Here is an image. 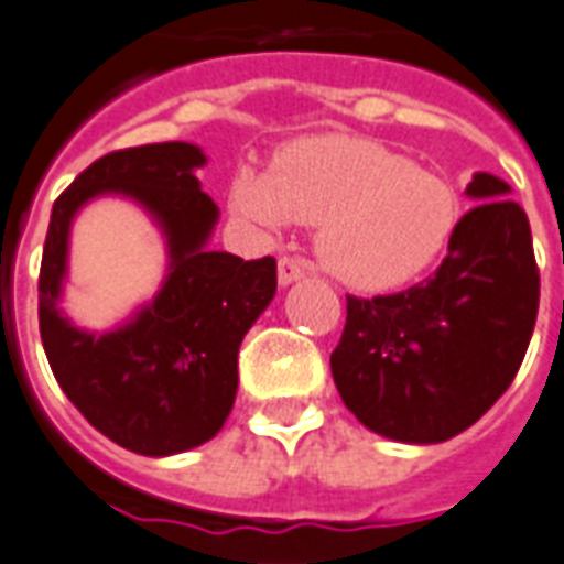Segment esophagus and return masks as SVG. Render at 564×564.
<instances>
[{
  "label": "esophagus",
  "mask_w": 564,
  "mask_h": 564,
  "mask_svg": "<svg viewBox=\"0 0 564 564\" xmlns=\"http://www.w3.org/2000/svg\"><path fill=\"white\" fill-rule=\"evenodd\" d=\"M306 276V270H303V264L300 261H294V258H279V285L288 288L294 285V282H300V279Z\"/></svg>",
  "instance_id": "esophagus-1"
}]
</instances>
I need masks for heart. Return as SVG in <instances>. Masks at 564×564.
<instances>
[{
	"label": "heart",
	"mask_w": 564,
	"mask_h": 564,
	"mask_svg": "<svg viewBox=\"0 0 564 564\" xmlns=\"http://www.w3.org/2000/svg\"><path fill=\"white\" fill-rule=\"evenodd\" d=\"M228 207L243 223L321 226L317 258L354 291H392L434 264L460 219L446 177L413 166L389 148L354 137L291 142L267 172L240 169Z\"/></svg>",
	"instance_id": "heart-1"
}]
</instances>
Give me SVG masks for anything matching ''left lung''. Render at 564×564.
<instances>
[{
    "mask_svg": "<svg viewBox=\"0 0 564 564\" xmlns=\"http://www.w3.org/2000/svg\"><path fill=\"white\" fill-rule=\"evenodd\" d=\"M511 186L476 172L437 273L389 297H347L329 357L354 416L398 443H443L485 416L518 375L539 315L529 219Z\"/></svg>",
    "mask_w": 564,
    "mask_h": 564,
    "instance_id": "left-lung-1",
    "label": "left lung"
}]
</instances>
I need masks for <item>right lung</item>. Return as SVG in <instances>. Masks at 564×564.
I'll return each mask as SVG.
<instances>
[{
	"instance_id": "obj_1",
	"label": "right lung",
	"mask_w": 564,
	"mask_h": 564,
	"mask_svg": "<svg viewBox=\"0 0 564 564\" xmlns=\"http://www.w3.org/2000/svg\"><path fill=\"white\" fill-rule=\"evenodd\" d=\"M193 142L100 156L53 205L37 279V321L58 387L91 425L137 455L166 458L217 437L235 408L237 350L276 294V258L210 249L219 207L202 193ZM100 195L130 197L161 228L167 276L118 328H76L61 308L75 214Z\"/></svg>"
}]
</instances>
